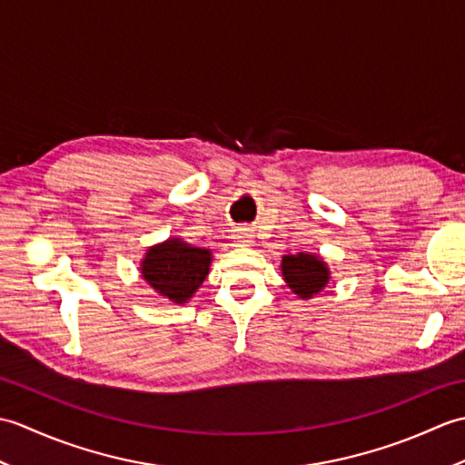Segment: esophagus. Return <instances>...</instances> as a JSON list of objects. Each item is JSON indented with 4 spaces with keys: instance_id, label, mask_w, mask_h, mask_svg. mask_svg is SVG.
I'll use <instances>...</instances> for the list:
<instances>
[{
    "instance_id": "34e87169",
    "label": "esophagus",
    "mask_w": 465,
    "mask_h": 465,
    "mask_svg": "<svg viewBox=\"0 0 465 465\" xmlns=\"http://www.w3.org/2000/svg\"><path fill=\"white\" fill-rule=\"evenodd\" d=\"M233 242L235 245H243V248H248V245L253 243V233L248 230V227H240V230H235L233 233Z\"/></svg>"
}]
</instances>
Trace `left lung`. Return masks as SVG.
<instances>
[{"label": "left lung", "instance_id": "left-lung-1", "mask_svg": "<svg viewBox=\"0 0 465 465\" xmlns=\"http://www.w3.org/2000/svg\"><path fill=\"white\" fill-rule=\"evenodd\" d=\"M282 275L288 288L300 300H312L330 283L331 272L318 253H295L282 258Z\"/></svg>", "mask_w": 465, "mask_h": 465}]
</instances>
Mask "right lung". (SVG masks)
<instances>
[{
    "mask_svg": "<svg viewBox=\"0 0 465 465\" xmlns=\"http://www.w3.org/2000/svg\"><path fill=\"white\" fill-rule=\"evenodd\" d=\"M212 260V250L197 248L182 238H167L145 250L140 273L157 295L182 305L202 288Z\"/></svg>",
    "mask_w": 465,
    "mask_h": 465,
    "instance_id": "obj_1",
    "label": "right lung"
}]
</instances>
